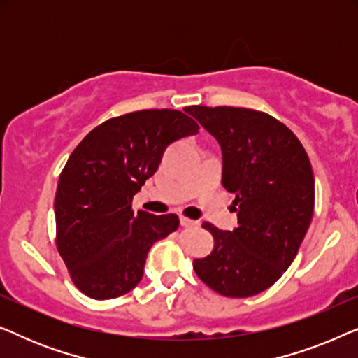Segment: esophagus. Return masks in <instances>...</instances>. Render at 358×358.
I'll use <instances>...</instances> for the list:
<instances>
[{"label":"esophagus","instance_id":"esophagus-1","mask_svg":"<svg viewBox=\"0 0 358 358\" xmlns=\"http://www.w3.org/2000/svg\"><path fill=\"white\" fill-rule=\"evenodd\" d=\"M179 220H180V224H182V227H197L199 224V222H194V220H190L187 217H180Z\"/></svg>","mask_w":358,"mask_h":358}]
</instances>
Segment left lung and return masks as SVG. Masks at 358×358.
Listing matches in <instances>:
<instances>
[{
	"label": "left lung",
	"mask_w": 358,
	"mask_h": 358,
	"mask_svg": "<svg viewBox=\"0 0 358 358\" xmlns=\"http://www.w3.org/2000/svg\"><path fill=\"white\" fill-rule=\"evenodd\" d=\"M195 117L222 146L223 179L234 194L238 228L212 223L213 251L194 259L205 285L228 298L257 295L290 267L315 212V176L295 134L266 112L244 107L192 106Z\"/></svg>",
	"instance_id": "1"
}]
</instances>
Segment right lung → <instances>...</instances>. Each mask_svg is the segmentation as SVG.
<instances>
[{
    "label": "right lung",
    "mask_w": 358,
    "mask_h": 358,
    "mask_svg": "<svg viewBox=\"0 0 358 358\" xmlns=\"http://www.w3.org/2000/svg\"><path fill=\"white\" fill-rule=\"evenodd\" d=\"M197 131L180 110H136L97 125L73 150L57 185L55 243L78 290L109 300L138 285L151 244L179 218L134 212L131 200L166 146Z\"/></svg>",
    "instance_id": "1"
}]
</instances>
